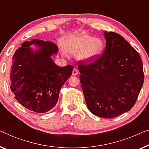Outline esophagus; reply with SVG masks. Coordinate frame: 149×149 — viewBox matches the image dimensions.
Masks as SVG:
<instances>
[{
	"instance_id": "1",
	"label": "esophagus",
	"mask_w": 149,
	"mask_h": 149,
	"mask_svg": "<svg viewBox=\"0 0 149 149\" xmlns=\"http://www.w3.org/2000/svg\"><path fill=\"white\" fill-rule=\"evenodd\" d=\"M78 73H79V71H78V70H77V68H73V70H72V75H77L78 74Z\"/></svg>"
}]
</instances>
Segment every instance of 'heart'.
<instances>
[{
  "label": "heart",
  "instance_id": "1",
  "mask_svg": "<svg viewBox=\"0 0 149 149\" xmlns=\"http://www.w3.org/2000/svg\"><path fill=\"white\" fill-rule=\"evenodd\" d=\"M63 48L70 54L79 53V57L83 60L96 58L104 49V42L100 38L81 33L64 38L62 42Z\"/></svg>",
  "mask_w": 149,
  "mask_h": 149
}]
</instances>
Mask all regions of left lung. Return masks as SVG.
Wrapping results in <instances>:
<instances>
[{
	"instance_id": "obj_1",
	"label": "left lung",
	"mask_w": 149,
	"mask_h": 149,
	"mask_svg": "<svg viewBox=\"0 0 149 149\" xmlns=\"http://www.w3.org/2000/svg\"><path fill=\"white\" fill-rule=\"evenodd\" d=\"M103 54L79 60L80 82L87 106L93 115L113 118L130 111L144 83L142 62L137 51L115 32H104Z\"/></svg>"
}]
</instances>
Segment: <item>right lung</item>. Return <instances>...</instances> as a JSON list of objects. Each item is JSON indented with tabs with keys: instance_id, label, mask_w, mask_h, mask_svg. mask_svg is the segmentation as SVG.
<instances>
[{
	"instance_id": "1",
	"label": "right lung",
	"mask_w": 149,
	"mask_h": 149,
	"mask_svg": "<svg viewBox=\"0 0 149 149\" xmlns=\"http://www.w3.org/2000/svg\"><path fill=\"white\" fill-rule=\"evenodd\" d=\"M32 43L40 47L38 52H31L29 46ZM58 51L52 41L34 39L23 42L13 55L10 88L16 100L29 111L44 113L52 110L58 100L61 87L72 74V65L60 67L50 58Z\"/></svg>"
}]
</instances>
